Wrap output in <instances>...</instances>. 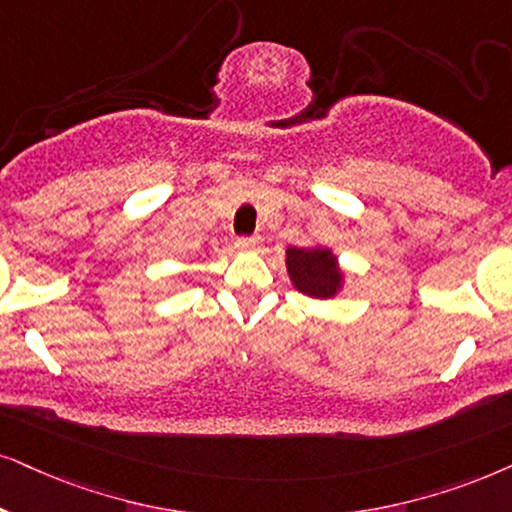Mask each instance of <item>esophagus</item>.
Instances as JSON below:
<instances>
[{
	"mask_svg": "<svg viewBox=\"0 0 512 512\" xmlns=\"http://www.w3.org/2000/svg\"><path fill=\"white\" fill-rule=\"evenodd\" d=\"M234 245L243 252H257L260 250V238H236Z\"/></svg>",
	"mask_w": 512,
	"mask_h": 512,
	"instance_id": "1",
	"label": "esophagus"
}]
</instances>
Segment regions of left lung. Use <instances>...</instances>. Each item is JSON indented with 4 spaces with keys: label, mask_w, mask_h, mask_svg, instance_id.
<instances>
[{
    "label": "left lung",
    "mask_w": 512,
    "mask_h": 512,
    "mask_svg": "<svg viewBox=\"0 0 512 512\" xmlns=\"http://www.w3.org/2000/svg\"><path fill=\"white\" fill-rule=\"evenodd\" d=\"M286 269L297 293L314 300H333L345 288V269L338 255L326 245L312 248H286Z\"/></svg>",
    "instance_id": "8db88e82"
}]
</instances>
